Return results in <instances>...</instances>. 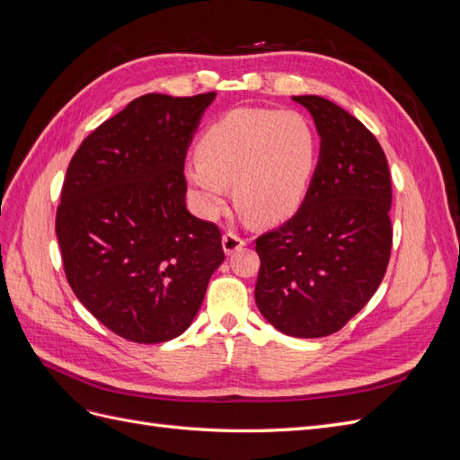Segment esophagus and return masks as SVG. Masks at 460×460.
<instances>
[{
	"label": "esophagus",
	"instance_id": "obj_1",
	"mask_svg": "<svg viewBox=\"0 0 460 460\" xmlns=\"http://www.w3.org/2000/svg\"><path fill=\"white\" fill-rule=\"evenodd\" d=\"M247 243V240L243 238L242 234L228 230L225 235H222V247H225L226 255H234L235 252H240V249Z\"/></svg>",
	"mask_w": 460,
	"mask_h": 460
}]
</instances>
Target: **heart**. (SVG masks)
<instances>
[{
  "label": "heart",
  "instance_id": "b5f03b06",
  "mask_svg": "<svg viewBox=\"0 0 460 460\" xmlns=\"http://www.w3.org/2000/svg\"><path fill=\"white\" fill-rule=\"evenodd\" d=\"M316 134L297 111L235 109L217 120L199 142V159L186 176L207 215H217L234 182L240 211L274 222L301 203L316 163Z\"/></svg>",
  "mask_w": 460,
  "mask_h": 460
}]
</instances>
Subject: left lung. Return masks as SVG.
Masks as SVG:
<instances>
[{
	"label": "left lung",
	"instance_id": "left-lung-1",
	"mask_svg": "<svg viewBox=\"0 0 460 460\" xmlns=\"http://www.w3.org/2000/svg\"><path fill=\"white\" fill-rule=\"evenodd\" d=\"M320 134V159L297 213L255 240V301L286 336L341 330L380 288L392 255V174L363 122L318 95H297Z\"/></svg>",
	"mask_w": 460,
	"mask_h": 460
}]
</instances>
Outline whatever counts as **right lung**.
Listing matches in <instances>:
<instances>
[{"instance_id":"add662e5","label":"right lung","mask_w":460,"mask_h":460,"mask_svg":"<svg viewBox=\"0 0 460 460\" xmlns=\"http://www.w3.org/2000/svg\"><path fill=\"white\" fill-rule=\"evenodd\" d=\"M215 95L136 97L68 163L55 215L65 276L128 341L180 336L225 261L218 226L186 208V151Z\"/></svg>"}]
</instances>
